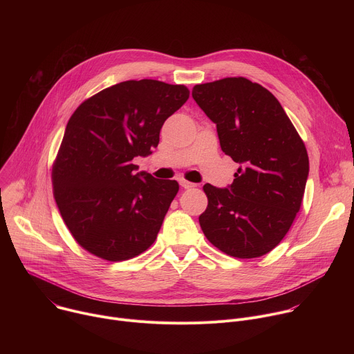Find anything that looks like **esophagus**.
I'll use <instances>...</instances> for the list:
<instances>
[{
  "instance_id": "1",
  "label": "esophagus",
  "mask_w": 354,
  "mask_h": 354,
  "mask_svg": "<svg viewBox=\"0 0 354 354\" xmlns=\"http://www.w3.org/2000/svg\"><path fill=\"white\" fill-rule=\"evenodd\" d=\"M179 183H180V186H182L183 189H192V187L196 186L194 183H192V182H189V180H186V179H180Z\"/></svg>"
}]
</instances>
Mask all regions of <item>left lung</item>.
I'll return each instance as SVG.
<instances>
[{
  "label": "left lung",
  "instance_id": "8db88e82",
  "mask_svg": "<svg viewBox=\"0 0 354 354\" xmlns=\"http://www.w3.org/2000/svg\"><path fill=\"white\" fill-rule=\"evenodd\" d=\"M192 96L239 164L228 187L203 186L209 205L200 227L230 257H263L299 212L310 171L304 141L274 95L243 77L194 85Z\"/></svg>",
  "mask_w": 354,
  "mask_h": 354
}]
</instances>
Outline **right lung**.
I'll return each instance as SVG.
<instances>
[{
  "label": "right lung",
  "mask_w": 354,
  "mask_h": 354,
  "mask_svg": "<svg viewBox=\"0 0 354 354\" xmlns=\"http://www.w3.org/2000/svg\"><path fill=\"white\" fill-rule=\"evenodd\" d=\"M187 97L185 85L131 80L84 100L70 118L53 192L67 228L89 254L120 262L154 243L179 185L134 174L131 161L153 153L164 122Z\"/></svg>",
  "instance_id": "obj_1"
}]
</instances>
